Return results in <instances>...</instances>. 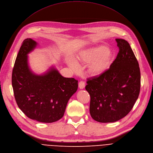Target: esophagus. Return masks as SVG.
<instances>
[{"mask_svg":"<svg viewBox=\"0 0 153 153\" xmlns=\"http://www.w3.org/2000/svg\"><path fill=\"white\" fill-rule=\"evenodd\" d=\"M85 82H83V81H81L79 82V84H78V87L80 89H83L85 88Z\"/></svg>","mask_w":153,"mask_h":153,"instance_id":"1","label":"esophagus"}]
</instances>
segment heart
Wrapping results in <instances>:
<instances>
[{"label": "heart", "instance_id": "obj_1", "mask_svg": "<svg viewBox=\"0 0 153 153\" xmlns=\"http://www.w3.org/2000/svg\"><path fill=\"white\" fill-rule=\"evenodd\" d=\"M111 53L108 48L105 45H100L84 50L79 52L78 59L79 62L89 63V70L93 75L103 74L110 67ZM67 63L73 70L76 71L78 65L73 60H68Z\"/></svg>", "mask_w": 153, "mask_h": 153}]
</instances>
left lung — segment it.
Here are the masks:
<instances>
[{
  "label": "left lung",
  "mask_w": 153,
  "mask_h": 153,
  "mask_svg": "<svg viewBox=\"0 0 153 153\" xmlns=\"http://www.w3.org/2000/svg\"><path fill=\"white\" fill-rule=\"evenodd\" d=\"M120 51L108 69L88 79L86 90L90 95V113L100 123H113L126 116L139 96L141 74L129 43L116 39Z\"/></svg>",
  "instance_id": "1"
}]
</instances>
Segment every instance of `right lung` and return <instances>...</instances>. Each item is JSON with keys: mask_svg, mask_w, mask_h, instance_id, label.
Returning <instances> with one entry per match:
<instances>
[{"mask_svg": "<svg viewBox=\"0 0 153 153\" xmlns=\"http://www.w3.org/2000/svg\"><path fill=\"white\" fill-rule=\"evenodd\" d=\"M37 45L28 38L20 47L12 71L14 97L28 118L53 123L63 117L68 100L78 89V81L62 76L54 66L40 75L34 73L29 66L28 54Z\"/></svg>", "mask_w": 153, "mask_h": 153, "instance_id": "add662e5", "label": "right lung"}]
</instances>
